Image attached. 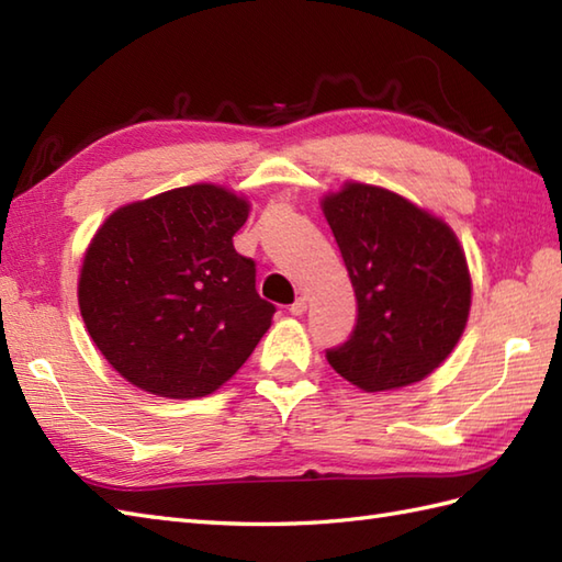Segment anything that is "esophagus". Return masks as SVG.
Instances as JSON below:
<instances>
[{
  "label": "esophagus",
  "mask_w": 562,
  "mask_h": 562,
  "mask_svg": "<svg viewBox=\"0 0 562 562\" xmlns=\"http://www.w3.org/2000/svg\"><path fill=\"white\" fill-rule=\"evenodd\" d=\"M306 312V296H296V302L290 306V314L302 316Z\"/></svg>",
  "instance_id": "obj_1"
}]
</instances>
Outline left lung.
<instances>
[{
	"label": "left lung",
	"instance_id": "obj_1",
	"mask_svg": "<svg viewBox=\"0 0 562 562\" xmlns=\"http://www.w3.org/2000/svg\"><path fill=\"white\" fill-rule=\"evenodd\" d=\"M321 207L357 300V324L348 340L326 350L328 364L369 393L423 381L469 321L471 274L457 234L367 183H345Z\"/></svg>",
	"mask_w": 562,
	"mask_h": 562
}]
</instances>
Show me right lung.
<instances>
[{"instance_id": "obj_1", "label": "right lung", "mask_w": 562, "mask_h": 562, "mask_svg": "<svg viewBox=\"0 0 562 562\" xmlns=\"http://www.w3.org/2000/svg\"><path fill=\"white\" fill-rule=\"evenodd\" d=\"M248 202L212 183L115 210L91 238L79 308L91 340L130 384L200 398L229 381L270 328L256 262L236 254Z\"/></svg>"}]
</instances>
